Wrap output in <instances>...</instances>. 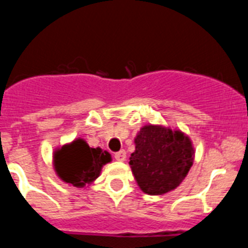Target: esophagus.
<instances>
[{
    "instance_id": "1",
    "label": "esophagus",
    "mask_w": 248,
    "mask_h": 248,
    "mask_svg": "<svg viewBox=\"0 0 248 248\" xmlns=\"http://www.w3.org/2000/svg\"><path fill=\"white\" fill-rule=\"evenodd\" d=\"M114 157H115V160H118V161H125V159H126V151L125 150L118 151V153H115Z\"/></svg>"
}]
</instances>
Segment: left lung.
I'll return each instance as SVG.
<instances>
[{
  "mask_svg": "<svg viewBox=\"0 0 248 248\" xmlns=\"http://www.w3.org/2000/svg\"><path fill=\"white\" fill-rule=\"evenodd\" d=\"M129 165L141 191L164 195L176 189L194 163L191 140L181 130L144 125L134 139Z\"/></svg>",
  "mask_w": 248,
  "mask_h": 248,
  "instance_id": "1",
  "label": "left lung"
}]
</instances>
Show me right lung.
<instances>
[{
    "label": "right lung",
    "mask_w": 248,
    "mask_h": 248,
    "mask_svg": "<svg viewBox=\"0 0 248 248\" xmlns=\"http://www.w3.org/2000/svg\"><path fill=\"white\" fill-rule=\"evenodd\" d=\"M110 161L108 151L91 148L83 139L65 144L53 154L54 170L58 177L76 187L91 185L100 175L103 165Z\"/></svg>",
    "instance_id": "right-lung-1"
}]
</instances>
